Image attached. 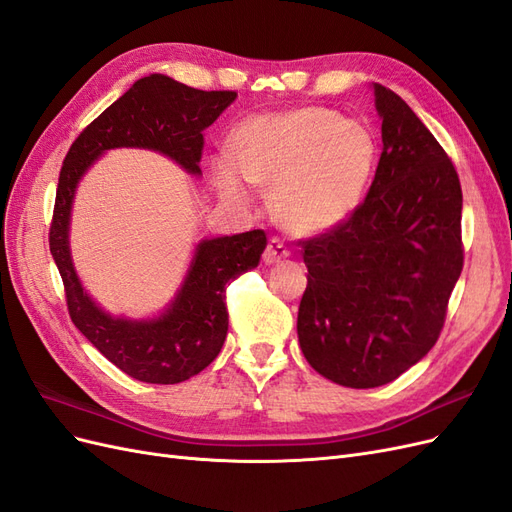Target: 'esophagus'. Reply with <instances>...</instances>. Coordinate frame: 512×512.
<instances>
[{
	"label": "esophagus",
	"mask_w": 512,
	"mask_h": 512,
	"mask_svg": "<svg viewBox=\"0 0 512 512\" xmlns=\"http://www.w3.org/2000/svg\"><path fill=\"white\" fill-rule=\"evenodd\" d=\"M290 256L288 247L280 241V239H271L265 247V254H262V260H265V265H275V262H280L284 258Z\"/></svg>",
	"instance_id": "esophagus-1"
}]
</instances>
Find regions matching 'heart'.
<instances>
[{"label": "heart", "mask_w": 512, "mask_h": 512, "mask_svg": "<svg viewBox=\"0 0 512 512\" xmlns=\"http://www.w3.org/2000/svg\"><path fill=\"white\" fill-rule=\"evenodd\" d=\"M228 153L245 181L271 188L273 218L294 235H320L350 220L378 164L371 130L322 106L241 123ZM236 171L220 162L215 185L230 203H245L250 194Z\"/></svg>", "instance_id": "heart-1"}]
</instances>
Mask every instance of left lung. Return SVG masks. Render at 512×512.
<instances>
[{"instance_id":"1","label":"left lung","mask_w":512,"mask_h":512,"mask_svg":"<svg viewBox=\"0 0 512 512\" xmlns=\"http://www.w3.org/2000/svg\"><path fill=\"white\" fill-rule=\"evenodd\" d=\"M382 153L350 220L299 241L307 363L350 389L393 382L438 342L463 269L461 185L446 151L395 91L374 83Z\"/></svg>"}]
</instances>
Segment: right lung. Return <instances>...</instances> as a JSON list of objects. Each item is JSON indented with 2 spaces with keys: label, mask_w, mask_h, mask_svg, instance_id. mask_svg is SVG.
Returning <instances> with one entry per match:
<instances>
[{
  "label": "right lung",
  "mask_w": 512,
  "mask_h": 512,
  "mask_svg": "<svg viewBox=\"0 0 512 512\" xmlns=\"http://www.w3.org/2000/svg\"><path fill=\"white\" fill-rule=\"evenodd\" d=\"M235 98L237 91H200L170 76L149 74L89 123L61 166L49 245L64 280L70 318L108 361L141 382H183L220 354L228 331L226 286L258 267L267 235L250 230L200 241L179 292L158 318H115L89 297L72 265L68 230L76 185L104 151L117 147L160 151L200 175L203 132Z\"/></svg>",
  "instance_id": "obj_1"
}]
</instances>
